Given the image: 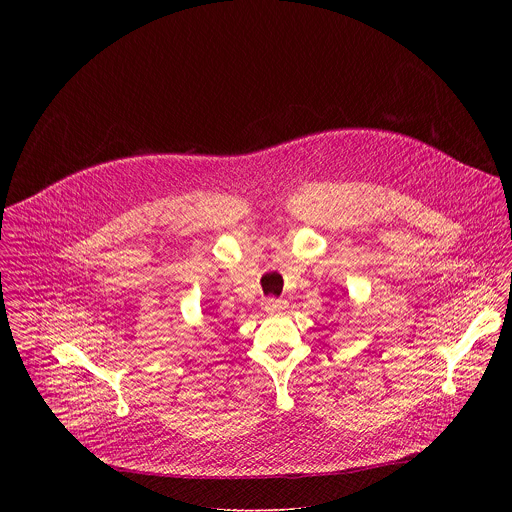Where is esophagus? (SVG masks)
<instances>
[{
  "label": "esophagus",
  "mask_w": 512,
  "mask_h": 512,
  "mask_svg": "<svg viewBox=\"0 0 512 512\" xmlns=\"http://www.w3.org/2000/svg\"><path fill=\"white\" fill-rule=\"evenodd\" d=\"M286 301L284 299H276V297H266L264 299V311H268V313H278V311H282V309H286Z\"/></svg>",
  "instance_id": "obj_1"
}]
</instances>
